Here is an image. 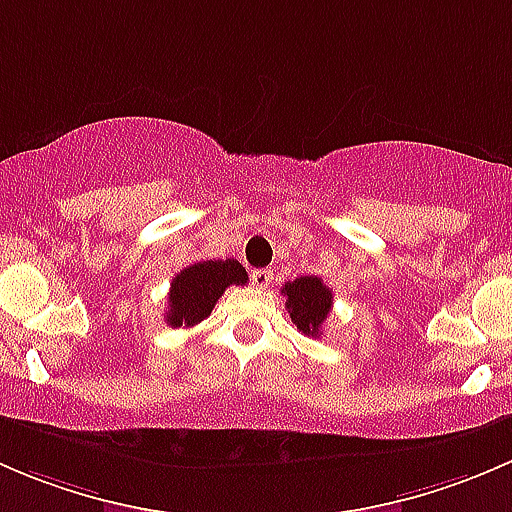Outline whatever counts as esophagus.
Returning a JSON list of instances; mask_svg holds the SVG:
<instances>
[{"instance_id": "34e87169", "label": "esophagus", "mask_w": 512, "mask_h": 512, "mask_svg": "<svg viewBox=\"0 0 512 512\" xmlns=\"http://www.w3.org/2000/svg\"><path fill=\"white\" fill-rule=\"evenodd\" d=\"M250 280H252V285H255V287L265 289L272 282V270H265V267H262V270H252Z\"/></svg>"}]
</instances>
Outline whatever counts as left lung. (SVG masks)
<instances>
[{"label":"left lung","instance_id":"8db88e82","mask_svg":"<svg viewBox=\"0 0 512 512\" xmlns=\"http://www.w3.org/2000/svg\"><path fill=\"white\" fill-rule=\"evenodd\" d=\"M282 294L287 297V312L297 329L307 337H322V324L332 312V289L324 285L319 277H297L294 282H285Z\"/></svg>","mask_w":512,"mask_h":512}]
</instances>
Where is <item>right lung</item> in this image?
Here are the masks:
<instances>
[{"mask_svg": "<svg viewBox=\"0 0 512 512\" xmlns=\"http://www.w3.org/2000/svg\"><path fill=\"white\" fill-rule=\"evenodd\" d=\"M230 285H247L245 267L237 260H205L180 270L170 282L165 322L170 327H195L213 312Z\"/></svg>", "mask_w": 512, "mask_h": 512, "instance_id": "obj_1", "label": "right lung"}]
</instances>
